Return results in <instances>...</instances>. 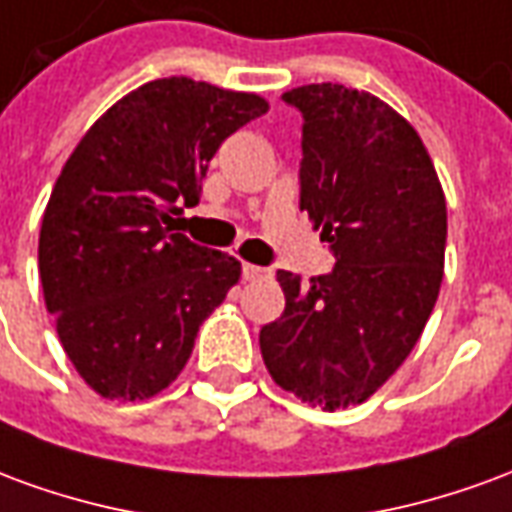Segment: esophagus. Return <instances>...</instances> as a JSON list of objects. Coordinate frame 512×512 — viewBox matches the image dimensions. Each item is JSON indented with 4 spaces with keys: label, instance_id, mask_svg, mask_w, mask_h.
I'll return each instance as SVG.
<instances>
[{
    "label": "esophagus",
    "instance_id": "34e87169",
    "mask_svg": "<svg viewBox=\"0 0 512 512\" xmlns=\"http://www.w3.org/2000/svg\"><path fill=\"white\" fill-rule=\"evenodd\" d=\"M241 274H244L246 282H257V279H271V271H268V268L252 266V263H244Z\"/></svg>",
    "mask_w": 512,
    "mask_h": 512
}]
</instances>
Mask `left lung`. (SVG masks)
<instances>
[{
  "label": "left lung",
  "instance_id": "8db88e82",
  "mask_svg": "<svg viewBox=\"0 0 512 512\" xmlns=\"http://www.w3.org/2000/svg\"><path fill=\"white\" fill-rule=\"evenodd\" d=\"M304 117L301 211L334 252L332 274L277 271L285 312L260 329L268 373L323 411L365 403L439 299L447 202L428 150L381 98L343 84L282 95Z\"/></svg>",
  "mask_w": 512,
  "mask_h": 512
}]
</instances>
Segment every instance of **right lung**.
<instances>
[{
	"label": "right lung",
	"instance_id": "obj_1",
	"mask_svg": "<svg viewBox=\"0 0 512 512\" xmlns=\"http://www.w3.org/2000/svg\"><path fill=\"white\" fill-rule=\"evenodd\" d=\"M266 112L255 93L156 79L106 109L65 161L40 224V282L65 354L101 397L167 389L241 277L235 257L175 230L219 145Z\"/></svg>",
	"mask_w": 512,
	"mask_h": 512
}]
</instances>
